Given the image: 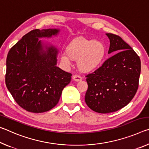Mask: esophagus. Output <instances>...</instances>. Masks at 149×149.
Here are the masks:
<instances>
[{
  "label": "esophagus",
  "mask_w": 149,
  "mask_h": 149,
  "mask_svg": "<svg viewBox=\"0 0 149 149\" xmlns=\"http://www.w3.org/2000/svg\"><path fill=\"white\" fill-rule=\"evenodd\" d=\"M73 79L75 81H79L82 80V77L80 76V75H79L75 74L74 75V76H73Z\"/></svg>",
  "instance_id": "34e87169"
}]
</instances>
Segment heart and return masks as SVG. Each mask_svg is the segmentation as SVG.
Returning a JSON list of instances; mask_svg holds the SVG:
<instances>
[{
    "label": "heart",
    "instance_id": "obj_1",
    "mask_svg": "<svg viewBox=\"0 0 149 149\" xmlns=\"http://www.w3.org/2000/svg\"><path fill=\"white\" fill-rule=\"evenodd\" d=\"M107 49L102 42L84 37L73 39L61 55L65 65L72 64V59L78 60V66L84 72H91L99 68L104 59Z\"/></svg>",
    "mask_w": 149,
    "mask_h": 149
}]
</instances>
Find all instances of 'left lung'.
Instances as JSON below:
<instances>
[{
    "mask_svg": "<svg viewBox=\"0 0 149 149\" xmlns=\"http://www.w3.org/2000/svg\"><path fill=\"white\" fill-rule=\"evenodd\" d=\"M110 39L108 54L113 55L99 68L86 75L88 89L85 101L98 113L114 112L125 107L137 92L141 74L139 56L118 35Z\"/></svg>",
    "mask_w": 149,
    "mask_h": 149,
    "instance_id": "8db88e82",
    "label": "left lung"
}]
</instances>
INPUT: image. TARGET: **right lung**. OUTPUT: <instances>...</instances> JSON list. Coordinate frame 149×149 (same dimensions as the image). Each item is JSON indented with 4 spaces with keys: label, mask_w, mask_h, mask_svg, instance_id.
<instances>
[{
    "label": "right lung",
    "mask_w": 149,
    "mask_h": 149,
    "mask_svg": "<svg viewBox=\"0 0 149 149\" xmlns=\"http://www.w3.org/2000/svg\"><path fill=\"white\" fill-rule=\"evenodd\" d=\"M57 29H33L9 50L5 82L17 104L33 113L51 110L59 101L72 74L56 66L58 50L39 38L56 35Z\"/></svg>",
    "instance_id": "1"
}]
</instances>
